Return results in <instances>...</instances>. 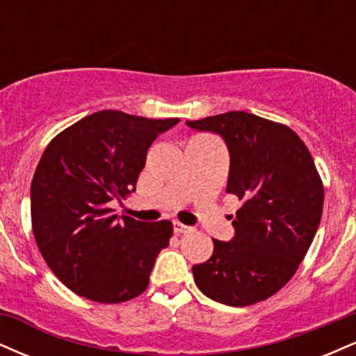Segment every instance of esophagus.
<instances>
[{
	"mask_svg": "<svg viewBox=\"0 0 356 356\" xmlns=\"http://www.w3.org/2000/svg\"><path fill=\"white\" fill-rule=\"evenodd\" d=\"M174 231L177 232V234H186V232H191L192 231V227L186 226V224H182V222H179V220H175V222H174Z\"/></svg>",
	"mask_w": 356,
	"mask_h": 356,
	"instance_id": "1",
	"label": "esophagus"
}]
</instances>
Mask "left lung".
Returning <instances> with one entry per match:
<instances>
[{"label": "left lung", "instance_id": "8db88e82", "mask_svg": "<svg viewBox=\"0 0 356 356\" xmlns=\"http://www.w3.org/2000/svg\"><path fill=\"white\" fill-rule=\"evenodd\" d=\"M186 124L222 136L231 155L226 191L243 202L231 243L212 239V256L192 266L195 284L222 305L268 300L295 276L320 226L325 187L312 154L288 125L248 112Z\"/></svg>", "mask_w": 356, "mask_h": 356}]
</instances>
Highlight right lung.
I'll use <instances>...</instances> for the list:
<instances>
[{"mask_svg": "<svg viewBox=\"0 0 356 356\" xmlns=\"http://www.w3.org/2000/svg\"><path fill=\"white\" fill-rule=\"evenodd\" d=\"M177 122L100 110L44 149L31 181V229L44 263L76 295L115 305L149 286L172 222L118 219L108 202L134 191L149 147Z\"/></svg>", "mask_w": 356, "mask_h": 356, "instance_id": "obj_1", "label": "right lung"}]
</instances>
